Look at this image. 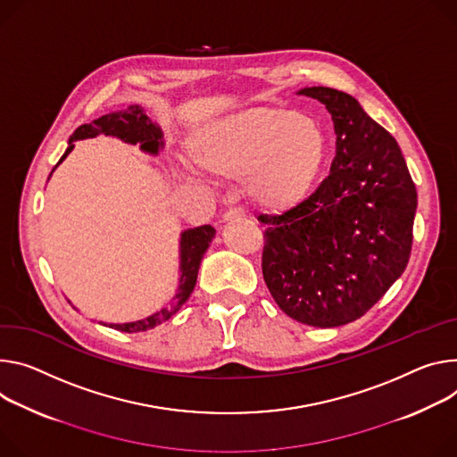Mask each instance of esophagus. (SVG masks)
<instances>
[{
    "label": "esophagus",
    "mask_w": 457,
    "mask_h": 457,
    "mask_svg": "<svg viewBox=\"0 0 457 457\" xmlns=\"http://www.w3.org/2000/svg\"><path fill=\"white\" fill-rule=\"evenodd\" d=\"M245 215V212H244V207H240V205H235V207H229V210L222 215V219L228 222V220H235V219H242Z\"/></svg>",
    "instance_id": "34e87169"
}]
</instances>
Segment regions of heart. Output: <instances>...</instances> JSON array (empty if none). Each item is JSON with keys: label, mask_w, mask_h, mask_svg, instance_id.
Here are the masks:
<instances>
[{"label": "heart", "mask_w": 457, "mask_h": 457, "mask_svg": "<svg viewBox=\"0 0 457 457\" xmlns=\"http://www.w3.org/2000/svg\"><path fill=\"white\" fill-rule=\"evenodd\" d=\"M195 165L220 179H244L245 191L264 205L303 196L319 179L328 137L297 111L253 107L198 126L189 137Z\"/></svg>", "instance_id": "heart-1"}]
</instances>
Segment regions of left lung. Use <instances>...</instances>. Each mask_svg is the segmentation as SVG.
<instances>
[{"label": "left lung", "instance_id": "8db88e82", "mask_svg": "<svg viewBox=\"0 0 457 457\" xmlns=\"http://www.w3.org/2000/svg\"><path fill=\"white\" fill-rule=\"evenodd\" d=\"M334 120L336 158L289 210L261 215L262 275L278 308L317 328L362 317L403 275L418 191L395 138L337 89L304 87Z\"/></svg>", "mask_w": 457, "mask_h": 457}]
</instances>
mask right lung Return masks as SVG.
<instances>
[{
  "mask_svg": "<svg viewBox=\"0 0 457 457\" xmlns=\"http://www.w3.org/2000/svg\"><path fill=\"white\" fill-rule=\"evenodd\" d=\"M98 135L120 138L121 142L131 144V145L140 144V149L153 156H156L160 153V149H163V133H162L158 123L151 121V118L145 114V111L140 105H131L126 111L109 112L91 123H84V126H79L71 135L69 147L65 149L63 156L56 163V168L74 149L76 140L95 138ZM53 171H51V175H53ZM213 238H215V228L210 224L182 231L180 233V266H179L180 278H179V287H177V294L173 297L171 306L162 308L160 312H156L142 320L109 324V328H114L118 331H128V334H135V331H147V329L162 324L163 320L171 319L193 294L202 257L207 252V247H210Z\"/></svg>",
  "mask_w": 457,
  "mask_h": 457,
  "instance_id": "1",
  "label": "right lung"
}]
</instances>
